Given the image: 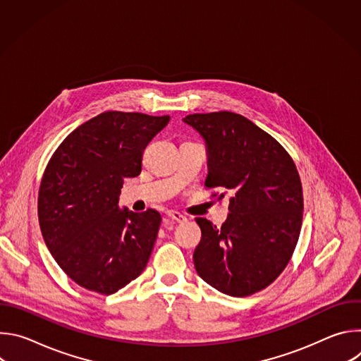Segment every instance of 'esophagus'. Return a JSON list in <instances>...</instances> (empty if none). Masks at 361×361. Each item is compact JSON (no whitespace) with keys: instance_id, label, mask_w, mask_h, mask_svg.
I'll list each match as a JSON object with an SVG mask.
<instances>
[{"instance_id":"obj_1","label":"esophagus","mask_w":361,"mask_h":361,"mask_svg":"<svg viewBox=\"0 0 361 361\" xmlns=\"http://www.w3.org/2000/svg\"><path fill=\"white\" fill-rule=\"evenodd\" d=\"M167 216H169L171 220L177 221V223H184V221L187 220V217H185V216H183L181 213L174 212V210H169V212H167Z\"/></svg>"}]
</instances>
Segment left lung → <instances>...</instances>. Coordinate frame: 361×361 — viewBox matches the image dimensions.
<instances>
[{"instance_id":"8db88e82","label":"left lung","mask_w":361,"mask_h":361,"mask_svg":"<svg viewBox=\"0 0 361 361\" xmlns=\"http://www.w3.org/2000/svg\"><path fill=\"white\" fill-rule=\"evenodd\" d=\"M183 121L207 147L205 187L221 188L219 198L230 194L221 227L195 219L201 228L195 270L224 294L251 295L281 274L297 245L302 221L298 171L276 138L240 114H190Z\"/></svg>"}]
</instances>
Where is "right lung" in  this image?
Listing matches in <instances>:
<instances>
[{"mask_svg":"<svg viewBox=\"0 0 361 361\" xmlns=\"http://www.w3.org/2000/svg\"><path fill=\"white\" fill-rule=\"evenodd\" d=\"M170 116L106 111L75 128L49 159L38 192L44 241L78 286L113 294L145 269L159 212L120 210L123 181L141 173L142 152Z\"/></svg>","mask_w":361,"mask_h":361,"instance_id":"add662e5","label":"right lung"}]
</instances>
